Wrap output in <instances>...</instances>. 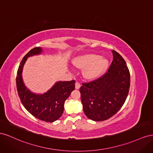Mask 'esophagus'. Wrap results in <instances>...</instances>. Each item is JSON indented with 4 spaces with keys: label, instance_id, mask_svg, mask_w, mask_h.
<instances>
[{
    "label": "esophagus",
    "instance_id": "obj_1",
    "mask_svg": "<svg viewBox=\"0 0 153 153\" xmlns=\"http://www.w3.org/2000/svg\"><path fill=\"white\" fill-rule=\"evenodd\" d=\"M80 86H81V85H80V83H78V82H76L75 83V89H80Z\"/></svg>",
    "mask_w": 153,
    "mask_h": 153
}]
</instances>
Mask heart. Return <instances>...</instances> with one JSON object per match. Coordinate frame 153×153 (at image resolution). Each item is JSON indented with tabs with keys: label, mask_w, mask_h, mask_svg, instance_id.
Segmentation results:
<instances>
[{
	"label": "heart",
	"mask_w": 153,
	"mask_h": 153,
	"mask_svg": "<svg viewBox=\"0 0 153 153\" xmlns=\"http://www.w3.org/2000/svg\"><path fill=\"white\" fill-rule=\"evenodd\" d=\"M78 69H84L83 76L87 80H95L102 76L107 70L108 60L97 54L90 53L77 57L72 61Z\"/></svg>",
	"instance_id": "heart-1"
}]
</instances>
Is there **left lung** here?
Instances as JSON below:
<instances>
[{"label":"left lung","instance_id":"1","mask_svg":"<svg viewBox=\"0 0 153 153\" xmlns=\"http://www.w3.org/2000/svg\"><path fill=\"white\" fill-rule=\"evenodd\" d=\"M113 61L108 72L93 82L83 84L80 89L83 109L94 121L112 117L124 103L130 86V74L119 53L112 51Z\"/></svg>","mask_w":153,"mask_h":153}]
</instances>
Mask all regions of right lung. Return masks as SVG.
<instances>
[{
  "instance_id": "1",
  "label": "right lung",
  "mask_w": 153,
  "mask_h": 153,
  "mask_svg": "<svg viewBox=\"0 0 153 153\" xmlns=\"http://www.w3.org/2000/svg\"><path fill=\"white\" fill-rule=\"evenodd\" d=\"M42 52V48H34L23 58L17 71L16 88L23 105L29 113L41 121L52 123L62 115L64 102L75 89V81H58L43 94L30 91L23 80V68L27 59Z\"/></svg>"
}]
</instances>
